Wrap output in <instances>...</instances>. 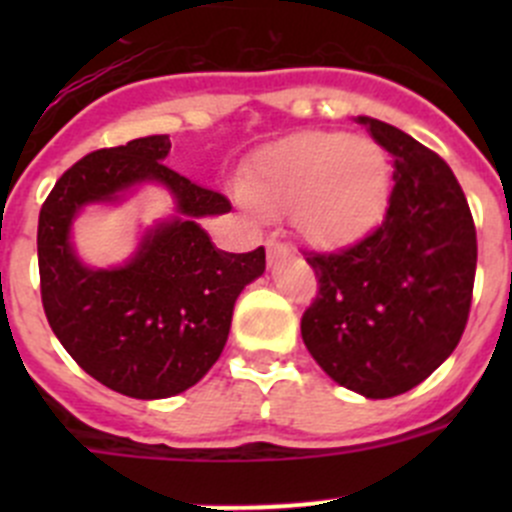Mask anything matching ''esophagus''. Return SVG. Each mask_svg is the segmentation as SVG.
I'll list each match as a JSON object with an SVG mask.
<instances>
[{
  "label": "esophagus",
  "instance_id": "obj_1",
  "mask_svg": "<svg viewBox=\"0 0 512 512\" xmlns=\"http://www.w3.org/2000/svg\"><path fill=\"white\" fill-rule=\"evenodd\" d=\"M285 255H289L287 245H282V242H277V240L267 242V260H270V265L275 260H280V257H285Z\"/></svg>",
  "mask_w": 512,
  "mask_h": 512
}]
</instances>
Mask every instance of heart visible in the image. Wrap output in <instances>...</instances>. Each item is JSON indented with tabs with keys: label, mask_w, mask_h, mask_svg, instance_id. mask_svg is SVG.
I'll return each instance as SVG.
<instances>
[{
	"label": "heart",
	"mask_w": 512,
	"mask_h": 512,
	"mask_svg": "<svg viewBox=\"0 0 512 512\" xmlns=\"http://www.w3.org/2000/svg\"><path fill=\"white\" fill-rule=\"evenodd\" d=\"M391 165L371 138L304 131L262 146L245 165L242 190L262 213H292V225L317 250L364 240L384 218Z\"/></svg>",
	"instance_id": "b5f03b06"
}]
</instances>
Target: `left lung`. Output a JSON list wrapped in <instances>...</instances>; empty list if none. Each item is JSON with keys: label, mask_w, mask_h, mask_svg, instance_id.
<instances>
[{"label": "left lung", "mask_w": 512, "mask_h": 512, "mask_svg": "<svg viewBox=\"0 0 512 512\" xmlns=\"http://www.w3.org/2000/svg\"><path fill=\"white\" fill-rule=\"evenodd\" d=\"M356 123L394 158V190L371 235L332 255L309 252L319 294L302 317V339L339 386L391 399L428 379L461 342L476 225L446 160L389 123Z\"/></svg>", "instance_id": "obj_1"}]
</instances>
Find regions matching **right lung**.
<instances>
[{
  "instance_id": "right-lung-1",
  "label": "right lung",
  "mask_w": 512,
  "mask_h": 512,
  "mask_svg": "<svg viewBox=\"0 0 512 512\" xmlns=\"http://www.w3.org/2000/svg\"><path fill=\"white\" fill-rule=\"evenodd\" d=\"M168 153V136L89 153L56 180L36 232L41 302L56 339L86 374L143 401L183 394L208 374L237 297L265 272V247L235 255L213 245L200 220L230 213V203L170 170ZM148 182L169 190L176 213L147 228L123 266H86L70 240L80 210L122 202Z\"/></svg>"
}]
</instances>
